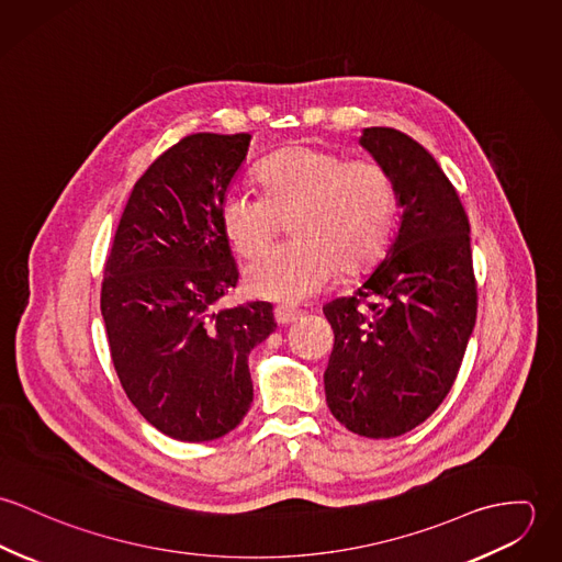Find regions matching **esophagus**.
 <instances>
[{"mask_svg":"<svg viewBox=\"0 0 562 562\" xmlns=\"http://www.w3.org/2000/svg\"><path fill=\"white\" fill-rule=\"evenodd\" d=\"M299 316H301V310H296V307H292V305H277V307H274V321L279 322L281 326L296 321Z\"/></svg>","mask_w":562,"mask_h":562,"instance_id":"1","label":"esophagus"}]
</instances>
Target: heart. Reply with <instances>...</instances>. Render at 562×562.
<instances>
[{"mask_svg":"<svg viewBox=\"0 0 562 562\" xmlns=\"http://www.w3.org/2000/svg\"><path fill=\"white\" fill-rule=\"evenodd\" d=\"M263 196L229 190L221 203V227L232 248L252 259L290 223L294 241L283 244L244 272L248 294L299 303L324 290L337 270L359 274L387 248L398 188L376 160H346L318 145H290L257 166Z\"/></svg>","mask_w":562,"mask_h":562,"instance_id":"b5f03b06","label":"heart"}]
</instances>
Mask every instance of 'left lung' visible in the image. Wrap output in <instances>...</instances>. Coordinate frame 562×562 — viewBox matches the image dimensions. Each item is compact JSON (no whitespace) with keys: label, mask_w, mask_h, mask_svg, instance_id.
Here are the masks:
<instances>
[{"label":"left lung","mask_w":562,"mask_h":562,"mask_svg":"<svg viewBox=\"0 0 562 562\" xmlns=\"http://www.w3.org/2000/svg\"><path fill=\"white\" fill-rule=\"evenodd\" d=\"M359 143L396 179L401 227L355 294L322 307L335 333L324 392L348 430L390 439L448 396L479 296L470 221L441 166L392 127H368Z\"/></svg>","instance_id":"left-lung-1"}]
</instances>
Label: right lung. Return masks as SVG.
Returning <instances> with one entry per match:
<instances>
[{"mask_svg": "<svg viewBox=\"0 0 562 562\" xmlns=\"http://www.w3.org/2000/svg\"><path fill=\"white\" fill-rule=\"evenodd\" d=\"M248 145V134H192L164 151L136 181L105 261L101 316L119 381L179 441L240 424L248 355L277 328L270 303L218 307L238 283L218 212Z\"/></svg>", "mask_w": 562, "mask_h": 562, "instance_id": "add662e5", "label": "right lung"}]
</instances>
